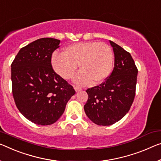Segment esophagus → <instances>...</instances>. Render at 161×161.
<instances>
[{
    "label": "esophagus",
    "instance_id": "34e87169",
    "mask_svg": "<svg viewBox=\"0 0 161 161\" xmlns=\"http://www.w3.org/2000/svg\"><path fill=\"white\" fill-rule=\"evenodd\" d=\"M73 88H74V89H75V90L76 92H78V91L82 90V88L79 87V86H75V85H73Z\"/></svg>",
    "mask_w": 161,
    "mask_h": 161
}]
</instances>
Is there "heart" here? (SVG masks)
Returning <instances> with one entry per match:
<instances>
[{
	"label": "heart",
	"mask_w": 161,
	"mask_h": 161,
	"mask_svg": "<svg viewBox=\"0 0 161 161\" xmlns=\"http://www.w3.org/2000/svg\"><path fill=\"white\" fill-rule=\"evenodd\" d=\"M56 73L66 80L72 78L78 65L81 70L74 81L80 85L100 83L112 72L114 53L107 44L98 42H85L70 44L64 53H56L52 58Z\"/></svg>",
	"instance_id": "b5f03b06"
}]
</instances>
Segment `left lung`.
Wrapping results in <instances>:
<instances>
[{
	"mask_svg": "<svg viewBox=\"0 0 161 161\" xmlns=\"http://www.w3.org/2000/svg\"><path fill=\"white\" fill-rule=\"evenodd\" d=\"M114 54L112 72L100 85L88 88L84 110L96 125H112L122 119L134 101L137 68L130 53L110 41Z\"/></svg>",
	"mask_w": 161,
	"mask_h": 161,
	"instance_id": "1",
	"label": "left lung"
}]
</instances>
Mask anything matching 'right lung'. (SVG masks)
<instances>
[{
  "label": "right lung",
  "instance_id": "obj_1",
  "mask_svg": "<svg viewBox=\"0 0 161 161\" xmlns=\"http://www.w3.org/2000/svg\"><path fill=\"white\" fill-rule=\"evenodd\" d=\"M60 40L42 38L22 47L11 63L12 93L22 115L38 125H49L63 114L75 93L52 66Z\"/></svg>",
  "mask_w": 161,
  "mask_h": 161
}]
</instances>
